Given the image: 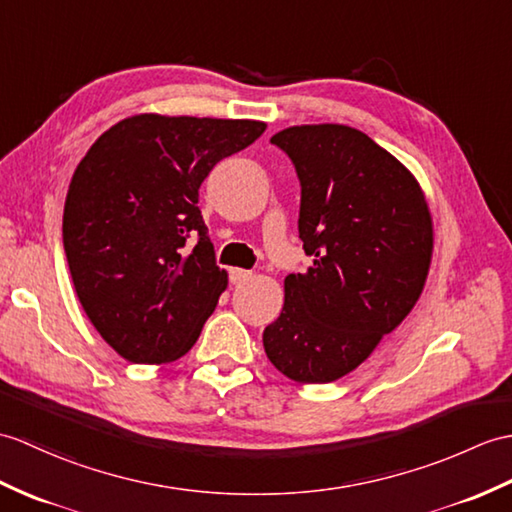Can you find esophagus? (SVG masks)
<instances>
[{
  "instance_id": "34e87169",
  "label": "esophagus",
  "mask_w": 512,
  "mask_h": 512,
  "mask_svg": "<svg viewBox=\"0 0 512 512\" xmlns=\"http://www.w3.org/2000/svg\"><path fill=\"white\" fill-rule=\"evenodd\" d=\"M251 277H253L251 270H244V268H231L229 270V279H231L233 285H240V283L248 281Z\"/></svg>"
}]
</instances>
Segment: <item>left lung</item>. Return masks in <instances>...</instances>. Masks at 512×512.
<instances>
[{"label":"left lung","instance_id":"obj_1","mask_svg":"<svg viewBox=\"0 0 512 512\" xmlns=\"http://www.w3.org/2000/svg\"><path fill=\"white\" fill-rule=\"evenodd\" d=\"M301 183L299 237L312 264L285 277L268 360L301 384L358 368L419 301L434 231L421 187L362 130L292 126L270 139Z\"/></svg>","mask_w":512,"mask_h":512}]
</instances>
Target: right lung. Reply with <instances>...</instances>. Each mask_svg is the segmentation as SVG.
Segmentation results:
<instances>
[{
  "label": "right lung",
  "mask_w": 512,
  "mask_h": 512,
  "mask_svg": "<svg viewBox=\"0 0 512 512\" xmlns=\"http://www.w3.org/2000/svg\"><path fill=\"white\" fill-rule=\"evenodd\" d=\"M264 130L253 120L146 113L111 126L78 163L63 213L69 272L93 327L128 362L178 360L216 310L227 272L198 189Z\"/></svg>",
  "instance_id": "obj_1"
}]
</instances>
